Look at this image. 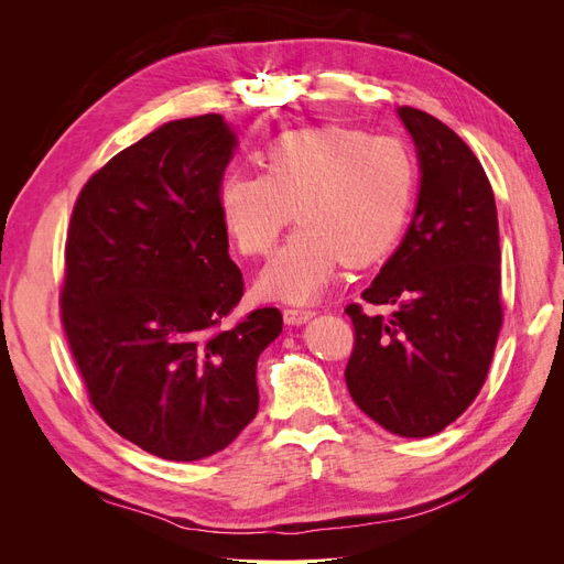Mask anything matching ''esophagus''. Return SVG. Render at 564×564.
<instances>
[{"instance_id":"obj_1","label":"esophagus","mask_w":564,"mask_h":564,"mask_svg":"<svg viewBox=\"0 0 564 564\" xmlns=\"http://www.w3.org/2000/svg\"><path fill=\"white\" fill-rule=\"evenodd\" d=\"M282 315H284L286 324H303V322H308L315 313L305 311V308H284Z\"/></svg>"}]
</instances>
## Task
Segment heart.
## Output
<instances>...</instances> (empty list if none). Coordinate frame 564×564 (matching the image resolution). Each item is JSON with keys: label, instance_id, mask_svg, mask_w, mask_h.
<instances>
[{"label": "heart", "instance_id": "1", "mask_svg": "<svg viewBox=\"0 0 564 564\" xmlns=\"http://www.w3.org/2000/svg\"><path fill=\"white\" fill-rule=\"evenodd\" d=\"M263 174L235 172L218 209L237 251L268 256L294 216L301 228L261 275V292L311 301L340 263L367 268L398 245L412 212L419 166L395 135L322 124L286 131L261 152Z\"/></svg>", "mask_w": 564, "mask_h": 564}]
</instances>
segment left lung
I'll return each mask as SVG.
<instances>
[{"instance_id": "8db88e82", "label": "left lung", "mask_w": 564, "mask_h": 564, "mask_svg": "<svg viewBox=\"0 0 564 564\" xmlns=\"http://www.w3.org/2000/svg\"><path fill=\"white\" fill-rule=\"evenodd\" d=\"M421 164L402 245L362 292L395 313L346 305L355 344L350 398L400 437L447 429L480 392L503 324L497 202L473 150L433 115L402 106Z\"/></svg>"}]
</instances>
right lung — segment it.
Masks as SVG:
<instances>
[{"label":"right lung","instance_id":"add662e5","mask_svg":"<svg viewBox=\"0 0 564 564\" xmlns=\"http://www.w3.org/2000/svg\"><path fill=\"white\" fill-rule=\"evenodd\" d=\"M237 141L220 115L176 119L84 183L65 242L61 322L98 416L148 454L197 460L259 412L256 365L278 308L245 294L218 187Z\"/></svg>","mask_w":564,"mask_h":564}]
</instances>
